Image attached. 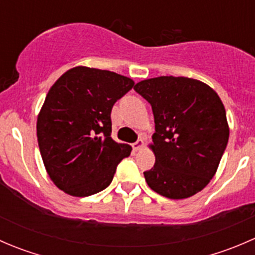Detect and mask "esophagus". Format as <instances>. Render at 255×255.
<instances>
[{"instance_id":"obj_1","label":"esophagus","mask_w":255,"mask_h":255,"mask_svg":"<svg viewBox=\"0 0 255 255\" xmlns=\"http://www.w3.org/2000/svg\"><path fill=\"white\" fill-rule=\"evenodd\" d=\"M132 146H133V150H134V151L140 150V149H142L143 146H144V142H143L142 139H138L137 142L133 143V145H132Z\"/></svg>"}]
</instances>
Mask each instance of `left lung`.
Returning <instances> with one entry per match:
<instances>
[{
    "label": "left lung",
    "instance_id": "8db88e82",
    "mask_svg": "<svg viewBox=\"0 0 255 255\" xmlns=\"http://www.w3.org/2000/svg\"><path fill=\"white\" fill-rule=\"evenodd\" d=\"M134 90L150 104L155 123V164L144 171L151 190L168 199H187L207 186L227 146L226 110L205 82L159 76L138 82Z\"/></svg>",
    "mask_w": 255,
    "mask_h": 255
}]
</instances>
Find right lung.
Masks as SVG:
<instances>
[{"mask_svg": "<svg viewBox=\"0 0 255 255\" xmlns=\"http://www.w3.org/2000/svg\"><path fill=\"white\" fill-rule=\"evenodd\" d=\"M133 86L132 79L113 71L76 66L50 87L38 115L37 137L56 187L85 197L111 184L120 161L132 150L112 139L111 111Z\"/></svg>", "mask_w": 255, "mask_h": 255, "instance_id": "add662e5", "label": "right lung"}]
</instances>
